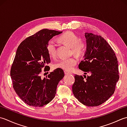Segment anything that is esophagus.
Returning <instances> with one entry per match:
<instances>
[{
    "mask_svg": "<svg viewBox=\"0 0 127 127\" xmlns=\"http://www.w3.org/2000/svg\"><path fill=\"white\" fill-rule=\"evenodd\" d=\"M64 74L67 75V74H71V73H69V72H67L66 71H64Z\"/></svg>",
    "mask_w": 127,
    "mask_h": 127,
    "instance_id": "1",
    "label": "esophagus"
}]
</instances>
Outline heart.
Masks as SVG:
<instances>
[{
	"label": "heart",
	"mask_w": 127,
	"mask_h": 127,
	"mask_svg": "<svg viewBox=\"0 0 127 127\" xmlns=\"http://www.w3.org/2000/svg\"><path fill=\"white\" fill-rule=\"evenodd\" d=\"M59 40L62 43L71 48L72 54L81 56L84 54L86 50V43L85 40L79 39L78 36L73 32H66L59 37ZM46 50L51 58L56 56V44L53 40H49L46 45ZM76 57L61 60L56 64L58 68L63 69L66 71H71L77 64Z\"/></svg>",
	"instance_id": "heart-1"
}]
</instances>
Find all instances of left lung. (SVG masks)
Listing matches in <instances>:
<instances>
[{
	"instance_id": "8db88e82",
	"label": "left lung",
	"mask_w": 127,
	"mask_h": 127,
	"mask_svg": "<svg viewBox=\"0 0 127 127\" xmlns=\"http://www.w3.org/2000/svg\"><path fill=\"white\" fill-rule=\"evenodd\" d=\"M87 50L80 69L87 77L75 74L72 92L80 102L87 106H97L112 96L119 79L118 61L114 51L101 36L85 34Z\"/></svg>"
}]
</instances>
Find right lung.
I'll list each match as a JSON object with an SVG mask.
<instances>
[{"label":"right lung","instance_id":"right-lung-1","mask_svg":"<svg viewBox=\"0 0 127 127\" xmlns=\"http://www.w3.org/2000/svg\"><path fill=\"white\" fill-rule=\"evenodd\" d=\"M63 32L43 29L26 38L18 46L10 70L14 89L27 105L42 107L55 96L57 86L64 76L58 68L42 78V69L50 70L46 50L47 43L54 36Z\"/></svg>","mask_w":127,"mask_h":127}]
</instances>
